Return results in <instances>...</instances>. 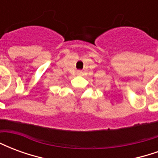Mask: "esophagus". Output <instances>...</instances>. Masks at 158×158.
Returning a JSON list of instances; mask_svg holds the SVG:
<instances>
[{
  "instance_id": "34e87169",
  "label": "esophagus",
  "mask_w": 158,
  "mask_h": 158,
  "mask_svg": "<svg viewBox=\"0 0 158 158\" xmlns=\"http://www.w3.org/2000/svg\"><path fill=\"white\" fill-rule=\"evenodd\" d=\"M81 73H82V72H81V71H78V73H79V74H80Z\"/></svg>"
}]
</instances>
